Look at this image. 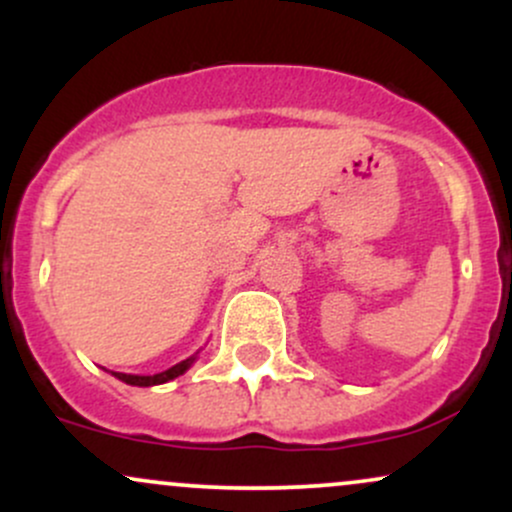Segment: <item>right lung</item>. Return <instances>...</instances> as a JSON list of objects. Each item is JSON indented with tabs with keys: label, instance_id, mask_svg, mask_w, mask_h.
Masks as SVG:
<instances>
[{
	"label": "right lung",
	"instance_id": "right-lung-1",
	"mask_svg": "<svg viewBox=\"0 0 512 512\" xmlns=\"http://www.w3.org/2000/svg\"><path fill=\"white\" fill-rule=\"evenodd\" d=\"M195 358H197V356H190V358H185V361L175 363L173 368L163 370V373H156V375H129V373H113V375H115L117 380H122V383H127V385H137V387H151V385H161V383H168V380L178 378V375L185 373V370L190 368L192 363H195Z\"/></svg>",
	"mask_w": 512,
	"mask_h": 512
}]
</instances>
